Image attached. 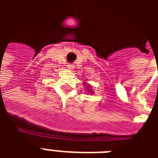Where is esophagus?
<instances>
[{
  "label": "esophagus",
  "mask_w": 158,
  "mask_h": 158,
  "mask_svg": "<svg viewBox=\"0 0 158 158\" xmlns=\"http://www.w3.org/2000/svg\"><path fill=\"white\" fill-rule=\"evenodd\" d=\"M67 67H68V69H70V70H72V69H73V68H74V66L73 65V64H71V63H69V64L67 65Z\"/></svg>",
  "instance_id": "34e87169"
}]
</instances>
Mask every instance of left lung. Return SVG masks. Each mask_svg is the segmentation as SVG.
<instances>
[{
    "instance_id": "1",
    "label": "left lung",
    "mask_w": 158,
    "mask_h": 158,
    "mask_svg": "<svg viewBox=\"0 0 158 158\" xmlns=\"http://www.w3.org/2000/svg\"><path fill=\"white\" fill-rule=\"evenodd\" d=\"M86 84L85 83V85ZM86 89H87V90H88V91H89V93H90V94H92L93 93V91L92 90H91V89H90V85H87L86 86Z\"/></svg>"
}]
</instances>
